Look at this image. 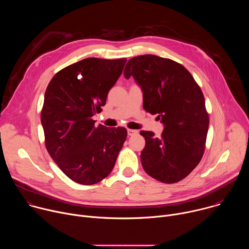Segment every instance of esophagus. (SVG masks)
I'll return each instance as SVG.
<instances>
[{"label":"esophagus","instance_id":"34e87169","mask_svg":"<svg viewBox=\"0 0 249 249\" xmlns=\"http://www.w3.org/2000/svg\"><path fill=\"white\" fill-rule=\"evenodd\" d=\"M127 133H128V136H133V135L137 134L138 131H137V130H133V129H128V130H127Z\"/></svg>","mask_w":249,"mask_h":249}]
</instances>
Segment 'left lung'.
Segmentation results:
<instances>
[{
  "mask_svg": "<svg viewBox=\"0 0 249 249\" xmlns=\"http://www.w3.org/2000/svg\"><path fill=\"white\" fill-rule=\"evenodd\" d=\"M125 79L133 77L143 91V107L163 124L160 138L141 131L146 145L141 153L145 171L163 183L182 180L200 162L209 115L200 87L180 64L156 55L130 59Z\"/></svg>",
  "mask_w": 249,
  "mask_h": 249,
  "instance_id": "1",
  "label": "left lung"
}]
</instances>
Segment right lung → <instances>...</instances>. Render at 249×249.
Segmentation results:
<instances>
[{
	"label": "right lung",
	"mask_w": 249,
	"mask_h": 249,
	"mask_svg": "<svg viewBox=\"0 0 249 249\" xmlns=\"http://www.w3.org/2000/svg\"><path fill=\"white\" fill-rule=\"evenodd\" d=\"M126 58H87L58 72L44 95L41 124L46 149L73 181L91 185L114 167L127 138L123 127L94 125L108 91L121 76Z\"/></svg>",
	"instance_id": "obj_1"
}]
</instances>
